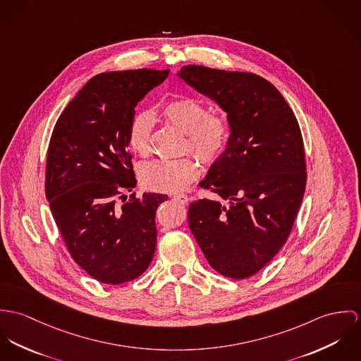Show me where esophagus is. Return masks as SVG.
<instances>
[{
    "label": "esophagus",
    "mask_w": 361,
    "mask_h": 361,
    "mask_svg": "<svg viewBox=\"0 0 361 361\" xmlns=\"http://www.w3.org/2000/svg\"><path fill=\"white\" fill-rule=\"evenodd\" d=\"M174 200H177V202H180L181 204H185L187 202H188V197L185 195V194H174Z\"/></svg>",
    "instance_id": "obj_1"
}]
</instances>
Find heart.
<instances>
[{
	"label": "heart",
	"mask_w": 361,
	"mask_h": 361,
	"mask_svg": "<svg viewBox=\"0 0 361 361\" xmlns=\"http://www.w3.org/2000/svg\"><path fill=\"white\" fill-rule=\"evenodd\" d=\"M161 118L185 133L184 149H191L200 161L213 163L227 148L230 126L217 114H210L198 99L191 97L173 98L164 104ZM154 116L151 112L137 114L128 127V144L134 152L148 157ZM200 176V164L192 155L178 159H158L145 163L140 170V178L145 188L159 192L184 190Z\"/></svg>",
	"instance_id": "1"
}]
</instances>
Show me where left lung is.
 <instances>
[{"label":"left lung","instance_id":"left-lung-1","mask_svg":"<svg viewBox=\"0 0 361 361\" xmlns=\"http://www.w3.org/2000/svg\"><path fill=\"white\" fill-rule=\"evenodd\" d=\"M178 76L227 112L231 130L200 184L220 200L192 202L190 230L217 273L252 277L280 252L303 200L299 123L280 91L255 73L187 65Z\"/></svg>","mask_w":361,"mask_h":361}]
</instances>
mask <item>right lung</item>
<instances>
[{
    "mask_svg": "<svg viewBox=\"0 0 361 361\" xmlns=\"http://www.w3.org/2000/svg\"><path fill=\"white\" fill-rule=\"evenodd\" d=\"M169 76V69L99 73L68 104L54 127L45 195L71 256L104 283L140 277L157 249L155 213L163 194L135 187L128 147L134 108Z\"/></svg>",
    "mask_w": 361,
    "mask_h": 361,
    "instance_id": "add662e5",
    "label": "right lung"
}]
</instances>
